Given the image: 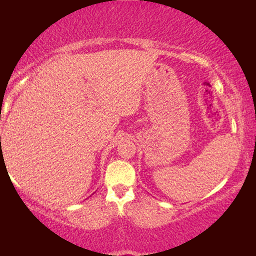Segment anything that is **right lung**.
<instances>
[{"label": "right lung", "mask_w": 256, "mask_h": 256, "mask_svg": "<svg viewBox=\"0 0 256 256\" xmlns=\"http://www.w3.org/2000/svg\"><path fill=\"white\" fill-rule=\"evenodd\" d=\"M0 138H1V137H0Z\"/></svg>", "instance_id": "1"}]
</instances>
